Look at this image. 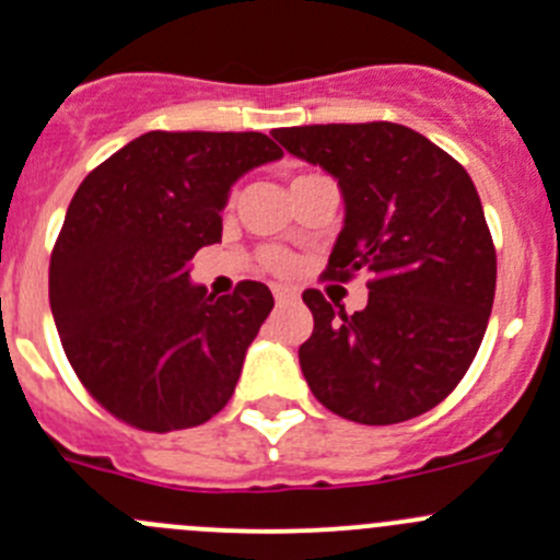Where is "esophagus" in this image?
I'll return each mask as SVG.
<instances>
[{"instance_id": "1", "label": "esophagus", "mask_w": 560, "mask_h": 560, "mask_svg": "<svg viewBox=\"0 0 560 560\" xmlns=\"http://www.w3.org/2000/svg\"><path fill=\"white\" fill-rule=\"evenodd\" d=\"M273 298H276V304H279V306L295 304V301H298V292L292 290V287L276 284V287H273Z\"/></svg>"}]
</instances>
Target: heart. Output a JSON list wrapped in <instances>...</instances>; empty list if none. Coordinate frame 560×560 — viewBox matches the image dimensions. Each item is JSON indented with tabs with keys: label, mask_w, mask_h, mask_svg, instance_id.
I'll return each instance as SVG.
<instances>
[{
	"label": "heart",
	"mask_w": 560,
	"mask_h": 560,
	"mask_svg": "<svg viewBox=\"0 0 560 560\" xmlns=\"http://www.w3.org/2000/svg\"><path fill=\"white\" fill-rule=\"evenodd\" d=\"M265 265H268L273 273H287L292 262H290V256H287L284 250H268V254H265Z\"/></svg>",
	"instance_id": "1"
}]
</instances>
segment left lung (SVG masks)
Here are the masks:
<instances>
[{
    "label": "left lung",
    "instance_id": "8db88e82",
    "mask_svg": "<svg viewBox=\"0 0 560 560\" xmlns=\"http://www.w3.org/2000/svg\"><path fill=\"white\" fill-rule=\"evenodd\" d=\"M273 138L342 192L328 279L373 276L353 315L304 292L315 331L298 359L312 395L362 425L425 415L464 378L492 315L498 256L472 179L400 124H317Z\"/></svg>",
    "mask_w": 560,
    "mask_h": 560
}]
</instances>
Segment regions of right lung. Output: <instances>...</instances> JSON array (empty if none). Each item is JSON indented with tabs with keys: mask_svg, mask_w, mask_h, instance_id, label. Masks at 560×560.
I'll list each match as a JSON object with an SVG mask.
<instances>
[{
	"mask_svg": "<svg viewBox=\"0 0 560 560\" xmlns=\"http://www.w3.org/2000/svg\"><path fill=\"white\" fill-rule=\"evenodd\" d=\"M281 156L262 132H145L74 192L49 304L68 362L109 415L165 433L229 404L273 295L259 281L207 295L190 259L221 243L234 182Z\"/></svg>",
	"mask_w": 560,
	"mask_h": 560,
	"instance_id": "1",
	"label": "right lung"
}]
</instances>
